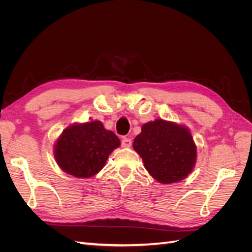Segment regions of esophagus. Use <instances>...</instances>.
Returning a JSON list of instances; mask_svg holds the SVG:
<instances>
[{
    "instance_id": "esophagus-1",
    "label": "esophagus",
    "mask_w": 252,
    "mask_h": 252,
    "mask_svg": "<svg viewBox=\"0 0 252 252\" xmlns=\"http://www.w3.org/2000/svg\"><path fill=\"white\" fill-rule=\"evenodd\" d=\"M131 140L130 139H128V138H123L122 139V142H121V144H122V147H130L131 146Z\"/></svg>"
}]
</instances>
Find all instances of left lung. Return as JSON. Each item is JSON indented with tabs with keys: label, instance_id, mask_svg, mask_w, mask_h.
I'll use <instances>...</instances> for the list:
<instances>
[{
	"label": "left lung",
	"instance_id": "8db88e82",
	"mask_svg": "<svg viewBox=\"0 0 252 252\" xmlns=\"http://www.w3.org/2000/svg\"><path fill=\"white\" fill-rule=\"evenodd\" d=\"M133 149L145 168L162 184L185 179L195 164L196 148L188 129L161 119L142 126Z\"/></svg>",
	"mask_w": 252,
	"mask_h": 252
}]
</instances>
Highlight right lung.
<instances>
[{
	"mask_svg": "<svg viewBox=\"0 0 252 252\" xmlns=\"http://www.w3.org/2000/svg\"><path fill=\"white\" fill-rule=\"evenodd\" d=\"M118 136L106 130L100 121L66 128L55 148L56 161L75 178H90L100 171L108 156L120 146Z\"/></svg>",
	"mask_w": 252,
	"mask_h": 252,
	"instance_id": "right-lung-1",
	"label": "right lung"
}]
</instances>
